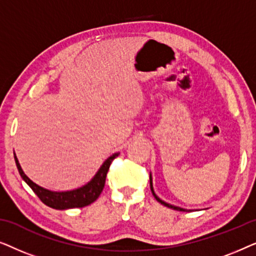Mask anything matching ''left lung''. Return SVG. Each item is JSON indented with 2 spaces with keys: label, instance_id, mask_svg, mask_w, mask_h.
<instances>
[{
  "label": "left lung",
  "instance_id": "obj_1",
  "mask_svg": "<svg viewBox=\"0 0 256 256\" xmlns=\"http://www.w3.org/2000/svg\"><path fill=\"white\" fill-rule=\"evenodd\" d=\"M150 188H152V196L154 197H155V199L158 202H160V204L162 205H164V206H166V208H174V210H177V211H186V210H184V208H177V206H174V205H170V204H168V202H163V200H160V199L157 197V196L155 194V192H154V188H152V176H150Z\"/></svg>",
  "mask_w": 256,
  "mask_h": 256
}]
</instances>
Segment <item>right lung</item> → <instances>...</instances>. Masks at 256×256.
Instances as JSON below:
<instances>
[{
	"instance_id": "add662e5",
	"label": "right lung",
	"mask_w": 256,
	"mask_h": 256,
	"mask_svg": "<svg viewBox=\"0 0 256 256\" xmlns=\"http://www.w3.org/2000/svg\"><path fill=\"white\" fill-rule=\"evenodd\" d=\"M118 156V152L112 155L110 158L106 160L101 168L98 171L96 176L88 184H86L85 186L76 188L73 191L68 192H54L48 191L46 188H40V185L34 183L26 174L23 172L22 168H20L17 157L15 155V162L16 166L18 169V172L20 177L23 178L24 182L32 188V191L37 194V197L44 202L45 205H48V208H56V210H68V208H85V206L92 204L93 202H96L101 192L104 190V182H106V176L112 162L114 158Z\"/></svg>"
}]
</instances>
